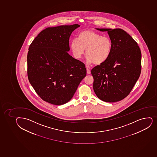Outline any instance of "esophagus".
<instances>
[{"instance_id": "obj_1", "label": "esophagus", "mask_w": 157, "mask_h": 157, "mask_svg": "<svg viewBox=\"0 0 157 157\" xmlns=\"http://www.w3.org/2000/svg\"><path fill=\"white\" fill-rule=\"evenodd\" d=\"M86 73L87 74H91V71L89 68H86Z\"/></svg>"}]
</instances>
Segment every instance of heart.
Returning a JSON list of instances; mask_svg holds the SVG:
<instances>
[{"mask_svg":"<svg viewBox=\"0 0 157 157\" xmlns=\"http://www.w3.org/2000/svg\"><path fill=\"white\" fill-rule=\"evenodd\" d=\"M77 39L71 41L70 47L78 59L82 58L86 49L88 64H101L111 55L112 42L108 36H104L91 30H85L78 34Z\"/></svg>","mask_w":157,"mask_h":157,"instance_id":"heart-1","label":"heart"}]
</instances>
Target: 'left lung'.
<instances>
[{
    "mask_svg": "<svg viewBox=\"0 0 157 157\" xmlns=\"http://www.w3.org/2000/svg\"><path fill=\"white\" fill-rule=\"evenodd\" d=\"M96 29L107 31L112 47L108 60L91 71L94 92L104 101H118L129 94L141 74V50L123 29Z\"/></svg>",
    "mask_w": 157,
    "mask_h": 157,
    "instance_id": "obj_1",
    "label": "left lung"
}]
</instances>
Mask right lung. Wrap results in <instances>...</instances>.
Masks as SVG:
<instances>
[{"label":"right lung","mask_w":157,"mask_h":157,"mask_svg":"<svg viewBox=\"0 0 157 157\" xmlns=\"http://www.w3.org/2000/svg\"><path fill=\"white\" fill-rule=\"evenodd\" d=\"M79 25L48 27L29 47L27 74L37 95L45 101L62 105L73 97L86 77L85 65L68 54L69 39Z\"/></svg>","instance_id":"obj_1"}]
</instances>
